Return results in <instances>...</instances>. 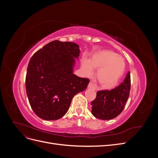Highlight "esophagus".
I'll list each match as a JSON object with an SVG mask.
<instances>
[{"label": "esophagus", "mask_w": 158, "mask_h": 158, "mask_svg": "<svg viewBox=\"0 0 158 158\" xmlns=\"http://www.w3.org/2000/svg\"><path fill=\"white\" fill-rule=\"evenodd\" d=\"M88 88L92 89H94V90L96 89V87H95V85H94V84L92 82H89V83L88 84Z\"/></svg>", "instance_id": "esophagus-1"}]
</instances>
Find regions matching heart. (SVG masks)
<instances>
[{
	"label": "heart",
	"instance_id": "1",
	"mask_svg": "<svg viewBox=\"0 0 158 158\" xmlns=\"http://www.w3.org/2000/svg\"><path fill=\"white\" fill-rule=\"evenodd\" d=\"M93 69H98L96 78L100 84L106 87H112L123 75L125 61L112 51H99L94 53L88 60L84 59L81 63V72L84 76L92 75Z\"/></svg>",
	"mask_w": 158,
	"mask_h": 158
}]
</instances>
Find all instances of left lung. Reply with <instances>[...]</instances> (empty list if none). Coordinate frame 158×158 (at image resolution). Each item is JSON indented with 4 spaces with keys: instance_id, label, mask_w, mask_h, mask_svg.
<instances>
[{
    "instance_id": "1",
    "label": "left lung",
    "mask_w": 158,
    "mask_h": 158,
    "mask_svg": "<svg viewBox=\"0 0 158 158\" xmlns=\"http://www.w3.org/2000/svg\"><path fill=\"white\" fill-rule=\"evenodd\" d=\"M131 89V74L128 72L123 82L111 90H99L91 103L92 114L102 120L117 117L125 107Z\"/></svg>"
}]
</instances>
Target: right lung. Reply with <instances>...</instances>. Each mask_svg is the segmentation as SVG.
Here are the masks:
<instances>
[{"label":"right lung","mask_w":158,"mask_h":158,"mask_svg":"<svg viewBox=\"0 0 158 158\" xmlns=\"http://www.w3.org/2000/svg\"><path fill=\"white\" fill-rule=\"evenodd\" d=\"M80 52L75 43L55 40L32 56L26 89L33 111L40 118L53 121L63 117L74 95L86 89L89 80L73 73Z\"/></svg>","instance_id":"obj_1"}]
</instances>
